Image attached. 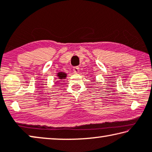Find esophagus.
<instances>
[{
    "label": "esophagus",
    "mask_w": 152,
    "mask_h": 152,
    "mask_svg": "<svg viewBox=\"0 0 152 152\" xmlns=\"http://www.w3.org/2000/svg\"><path fill=\"white\" fill-rule=\"evenodd\" d=\"M73 70H74V72H75V73H76V74L78 73V72H79V67H78V66L74 67Z\"/></svg>",
    "instance_id": "esophagus-1"
}]
</instances>
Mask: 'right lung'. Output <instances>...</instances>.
Masks as SVG:
<instances>
[{
    "mask_svg": "<svg viewBox=\"0 0 152 152\" xmlns=\"http://www.w3.org/2000/svg\"><path fill=\"white\" fill-rule=\"evenodd\" d=\"M57 76H58V80H61V79L65 78L67 76V74L64 73V72H58L57 74Z\"/></svg>",
    "mask_w": 152,
    "mask_h": 152,
    "instance_id": "add662e5",
    "label": "right lung"
}]
</instances>
